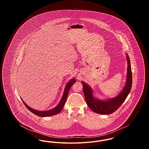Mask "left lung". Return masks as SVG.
Returning <instances> with one entry per match:
<instances>
[{
  "label": "left lung",
  "instance_id": "8db88e82",
  "mask_svg": "<svg viewBox=\"0 0 149 149\" xmlns=\"http://www.w3.org/2000/svg\"><path fill=\"white\" fill-rule=\"evenodd\" d=\"M127 61V73L126 84L120 94L116 97L106 100H100L93 96V90L90 86L81 81L83 86V92L85 101L88 107L93 111L97 113L101 114H109L115 112L121 104L125 102L131 89L132 83V75L130 60L126 54Z\"/></svg>",
  "mask_w": 149,
  "mask_h": 149
}]
</instances>
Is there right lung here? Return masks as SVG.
<instances>
[{"label": "right lung", "instance_id": "obj_1", "mask_svg": "<svg viewBox=\"0 0 149 149\" xmlns=\"http://www.w3.org/2000/svg\"><path fill=\"white\" fill-rule=\"evenodd\" d=\"M76 82V80L74 78H72L71 79L69 82H68L67 83V84L65 86V90H64V94L63 95L61 98V99L60 100V102H59V103L58 104V105L56 107H55V108L48 110V111H37V110H35L29 107L22 100L23 102V103H24V104L25 105V106L26 107L29 111H30L31 112H32L33 113L35 114L36 115L40 116V117H49V116H51L53 115H55L59 113L62 110V109L63 108L64 105L66 103V100L67 99L68 94H69V90L70 89L72 85H73Z\"/></svg>", "mask_w": 149, "mask_h": 149}]
</instances>
